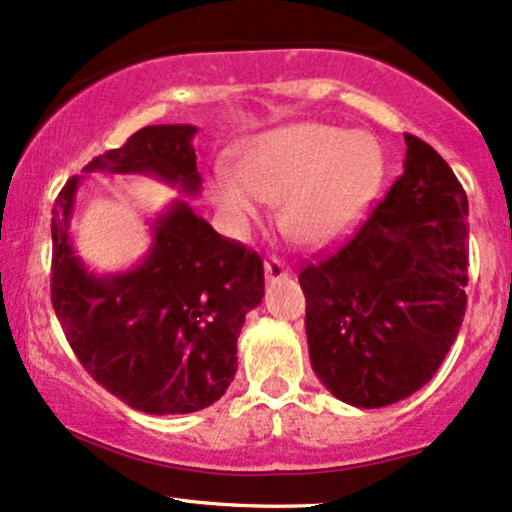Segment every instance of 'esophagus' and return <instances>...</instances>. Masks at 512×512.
I'll list each match as a JSON object with an SVG mask.
<instances>
[{"instance_id": "esophagus-1", "label": "esophagus", "mask_w": 512, "mask_h": 512, "mask_svg": "<svg viewBox=\"0 0 512 512\" xmlns=\"http://www.w3.org/2000/svg\"><path fill=\"white\" fill-rule=\"evenodd\" d=\"M264 276H267V281H285V278H290V269L278 257H271L264 262Z\"/></svg>"}]
</instances>
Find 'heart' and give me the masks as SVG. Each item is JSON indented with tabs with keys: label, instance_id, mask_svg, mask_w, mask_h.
Wrapping results in <instances>:
<instances>
[{
	"label": "heart",
	"instance_id": "obj_1",
	"mask_svg": "<svg viewBox=\"0 0 512 512\" xmlns=\"http://www.w3.org/2000/svg\"><path fill=\"white\" fill-rule=\"evenodd\" d=\"M381 149L367 133L327 124H290L243 147L238 168L215 166L208 194L234 231L262 220L281 199V227L306 245L335 241L358 220L381 177Z\"/></svg>",
	"mask_w": 512,
	"mask_h": 512
}]
</instances>
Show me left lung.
Returning a JSON list of instances; mask_svg holds the SVG:
<instances>
[{"label": "left lung", "instance_id": "8db88e82", "mask_svg": "<svg viewBox=\"0 0 512 512\" xmlns=\"http://www.w3.org/2000/svg\"><path fill=\"white\" fill-rule=\"evenodd\" d=\"M405 145L384 201L299 274L313 372L365 410L428 384L466 316V192L428 142L405 133Z\"/></svg>", "mask_w": 512, "mask_h": 512}]
</instances>
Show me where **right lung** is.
Masks as SVG:
<instances>
[{"label":"right lung","mask_w":512,"mask_h":512,"mask_svg":"<svg viewBox=\"0 0 512 512\" xmlns=\"http://www.w3.org/2000/svg\"><path fill=\"white\" fill-rule=\"evenodd\" d=\"M194 133L185 124L145 126L84 173H145L194 196ZM77 185L79 177L65 182L51 217V302L74 356L133 410L189 414L213 405L234 381L245 313L262 302L260 255L175 201L156 217L138 267L95 276L70 241Z\"/></svg>","instance_id":"add662e5"}]
</instances>
